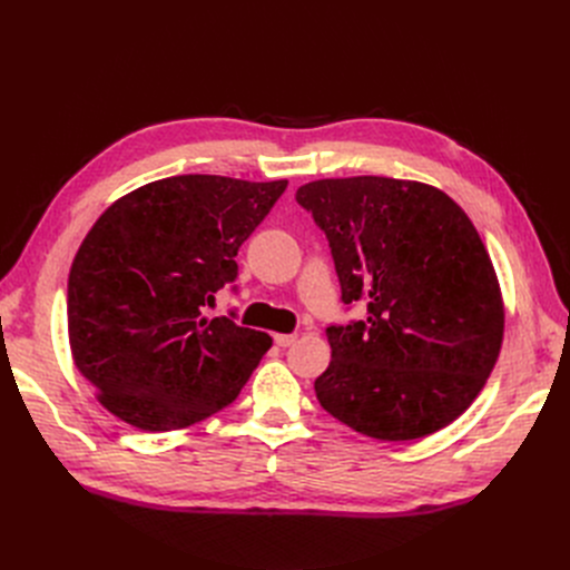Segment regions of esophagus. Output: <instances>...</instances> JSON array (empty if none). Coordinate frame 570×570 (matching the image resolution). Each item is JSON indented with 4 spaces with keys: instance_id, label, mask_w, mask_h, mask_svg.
I'll return each mask as SVG.
<instances>
[{
    "instance_id": "esophagus-1",
    "label": "esophagus",
    "mask_w": 570,
    "mask_h": 570,
    "mask_svg": "<svg viewBox=\"0 0 570 570\" xmlns=\"http://www.w3.org/2000/svg\"><path fill=\"white\" fill-rule=\"evenodd\" d=\"M295 340H297V335H275V344L282 346V348L291 346Z\"/></svg>"
}]
</instances>
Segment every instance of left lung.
<instances>
[{
    "mask_svg": "<svg viewBox=\"0 0 570 570\" xmlns=\"http://www.w3.org/2000/svg\"><path fill=\"white\" fill-rule=\"evenodd\" d=\"M331 243L342 301L367 321L327 327L321 406L381 441L451 425L483 391L503 342L490 254L441 189L379 175L316 179L295 191Z\"/></svg>",
    "mask_w": 570,
    "mask_h": 570,
    "instance_id": "left-lung-1",
    "label": "left lung"
}]
</instances>
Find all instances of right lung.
Instances as JSON below:
<instances>
[{
  "label": "right lung",
  "mask_w": 570,
  "mask_h": 570,
  "mask_svg": "<svg viewBox=\"0 0 570 570\" xmlns=\"http://www.w3.org/2000/svg\"><path fill=\"white\" fill-rule=\"evenodd\" d=\"M288 179L175 175L117 198L89 228L67 291L76 367L119 421L183 430L228 406L273 337L203 316Z\"/></svg>",
  "instance_id": "right-lung-1"
}]
</instances>
